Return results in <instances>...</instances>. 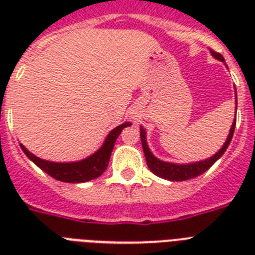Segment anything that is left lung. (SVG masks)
Returning a JSON list of instances; mask_svg holds the SVG:
<instances>
[{"instance_id": "left-lung-1", "label": "left lung", "mask_w": 255, "mask_h": 255, "mask_svg": "<svg viewBox=\"0 0 255 255\" xmlns=\"http://www.w3.org/2000/svg\"><path fill=\"white\" fill-rule=\"evenodd\" d=\"M210 53L216 59L221 62H225L224 57H222L220 53H216L213 50H210ZM236 104H237V95H236ZM234 128H236V119H234L233 124H232V128H230L229 135H228V139L224 143L222 148L220 151L213 155L212 157L206 160H202V161H197V163H190V164H173V163H167V161H161L157 157L152 155V152L149 151V148L147 145V137H145V129L143 127H140V137H141V145H143L144 156H145V160H147L148 168L152 170V173H155L156 176H159L161 178H165V180H169V181H185V180H189V178L197 177L200 174H202L204 172L209 169L212 165H213L216 161H217L220 157H221L224 153H225L226 148L229 147L230 141H232V137H233Z\"/></svg>"}]
</instances>
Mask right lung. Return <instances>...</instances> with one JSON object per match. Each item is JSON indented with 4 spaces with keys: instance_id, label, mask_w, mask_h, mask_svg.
I'll return each instance as SVG.
<instances>
[{
    "instance_id": "1",
    "label": "right lung",
    "mask_w": 255,
    "mask_h": 255,
    "mask_svg": "<svg viewBox=\"0 0 255 255\" xmlns=\"http://www.w3.org/2000/svg\"><path fill=\"white\" fill-rule=\"evenodd\" d=\"M127 126H131V123H124L114 128L108 136L104 140L103 145L91 156H88L87 159H83L81 161H74V163H53L47 160H42L37 156H34L31 152H29L21 144L22 151L25 152V155L33 161L37 167L45 170L46 173L50 174L51 177L63 182H86L90 180L102 176L104 170L107 169L108 161L111 157V152L114 149L115 141L120 132L123 131V128Z\"/></svg>"
}]
</instances>
